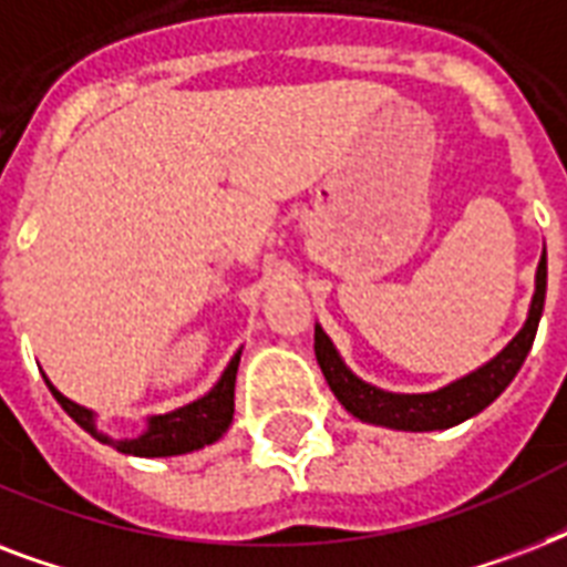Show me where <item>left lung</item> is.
Listing matches in <instances>:
<instances>
[{
	"instance_id": "8db88e82",
	"label": "left lung",
	"mask_w": 567,
	"mask_h": 567,
	"mask_svg": "<svg viewBox=\"0 0 567 567\" xmlns=\"http://www.w3.org/2000/svg\"><path fill=\"white\" fill-rule=\"evenodd\" d=\"M545 293H547V252L538 261L536 270V293L529 302L527 323L518 336L512 338L509 344L503 347L501 353L494 355L492 362L476 368L474 373L450 382V385L430 391V394H391L377 385H368L364 379L355 377L338 355L336 344L320 327H315V355L323 377H327L332 394L338 403L344 405L347 412L355 414L359 421L377 423V426H391V430L405 432H430V430H447L456 423L467 421L480 414L488 403L506 391L520 364L527 359L529 347L536 341L538 320L545 311Z\"/></svg>"
}]
</instances>
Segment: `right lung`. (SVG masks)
Here are the masks:
<instances>
[{"label":"right lung","instance_id":"add662e5","mask_svg":"<svg viewBox=\"0 0 567 567\" xmlns=\"http://www.w3.org/2000/svg\"><path fill=\"white\" fill-rule=\"evenodd\" d=\"M238 362L240 350L231 355V362L226 364L223 377L217 379V385L208 391L205 396L194 400V403L182 405L176 412L155 414L146 421V432L137 435V439L126 441H111L109 435H102L96 430V414L84 405L66 400L61 391H58L47 377V385L52 391L61 409H64L70 417H73L82 430H87L93 439L105 441V444H114L120 453H132V456H182V453H190V450H199L205 444H214L220 439L223 432L229 430L231 414H235V377H238Z\"/></svg>","mask_w":567,"mask_h":567}]
</instances>
